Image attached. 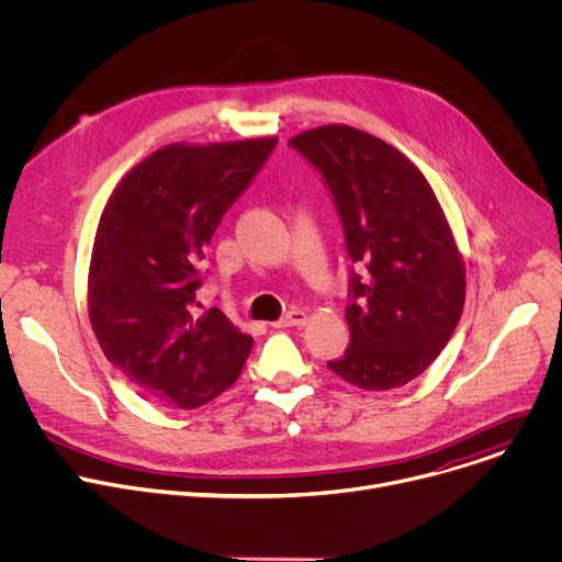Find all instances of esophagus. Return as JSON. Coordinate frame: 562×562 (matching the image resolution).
<instances>
[{
	"instance_id": "34e87169",
	"label": "esophagus",
	"mask_w": 562,
	"mask_h": 562,
	"mask_svg": "<svg viewBox=\"0 0 562 562\" xmlns=\"http://www.w3.org/2000/svg\"><path fill=\"white\" fill-rule=\"evenodd\" d=\"M308 322V313L306 311H290V313H285L274 326H304Z\"/></svg>"
}]
</instances>
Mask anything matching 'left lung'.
I'll use <instances>...</instances> for the list:
<instances>
[{
  "label": "left lung",
  "mask_w": 562,
  "mask_h": 562,
  "mask_svg": "<svg viewBox=\"0 0 562 562\" xmlns=\"http://www.w3.org/2000/svg\"><path fill=\"white\" fill-rule=\"evenodd\" d=\"M338 206L351 272L349 349L328 370L360 390L402 387L440 356L465 306V262L417 165L349 124L290 138Z\"/></svg>",
  "instance_id": "8db88e82"
}]
</instances>
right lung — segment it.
<instances>
[{"instance_id": "obj_1", "label": "right lung", "mask_w": 562, "mask_h": 562, "mask_svg": "<svg viewBox=\"0 0 562 562\" xmlns=\"http://www.w3.org/2000/svg\"><path fill=\"white\" fill-rule=\"evenodd\" d=\"M277 138L156 149L104 206L88 270V315L109 362L143 397L200 408L236 383L254 338L220 308L196 313L204 258L222 215Z\"/></svg>"}]
</instances>
